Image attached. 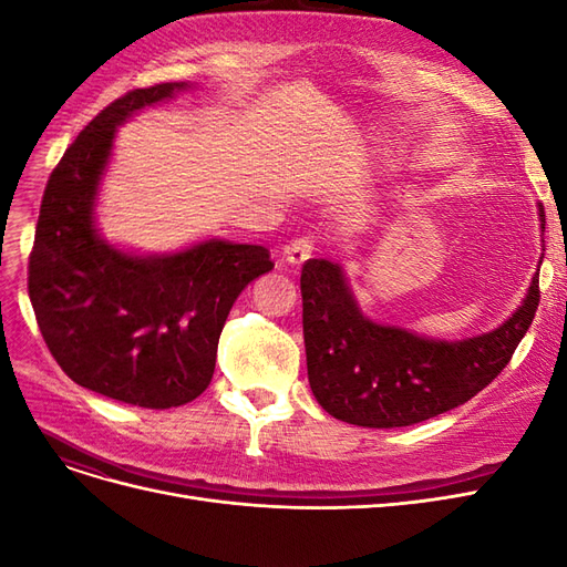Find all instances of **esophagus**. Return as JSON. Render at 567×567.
<instances>
[{"instance_id":"obj_1","label":"esophagus","mask_w":567,"mask_h":567,"mask_svg":"<svg viewBox=\"0 0 567 567\" xmlns=\"http://www.w3.org/2000/svg\"><path fill=\"white\" fill-rule=\"evenodd\" d=\"M315 252V241L310 236H302V238H296L293 244H288L284 255H286V262L293 265V267H300L305 260H310Z\"/></svg>"}]
</instances>
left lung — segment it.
<instances>
[{
    "instance_id": "left-lung-1",
    "label": "left lung",
    "mask_w": 567,
    "mask_h": 567,
    "mask_svg": "<svg viewBox=\"0 0 567 567\" xmlns=\"http://www.w3.org/2000/svg\"><path fill=\"white\" fill-rule=\"evenodd\" d=\"M539 219L544 231V205ZM300 293L307 379L323 411L352 425L402 427L468 402L504 371L535 319L539 274L499 329L454 342L371 321L329 260L302 265Z\"/></svg>"
}]
</instances>
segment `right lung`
<instances>
[{
    "mask_svg": "<svg viewBox=\"0 0 567 567\" xmlns=\"http://www.w3.org/2000/svg\"><path fill=\"white\" fill-rule=\"evenodd\" d=\"M182 90H132L80 132L47 182L28 265L32 310L68 379L144 409L182 406L210 385L231 305L274 267L267 248L219 238L132 255L99 236L96 192L115 127Z\"/></svg>",
    "mask_w": 567,
    "mask_h": 567,
    "instance_id": "right-lung-1",
    "label": "right lung"
}]
</instances>
